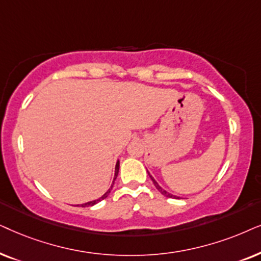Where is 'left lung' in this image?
I'll use <instances>...</instances> for the list:
<instances>
[{
	"mask_svg": "<svg viewBox=\"0 0 261 261\" xmlns=\"http://www.w3.org/2000/svg\"><path fill=\"white\" fill-rule=\"evenodd\" d=\"M148 173H149V172H148ZM149 176H150V179L152 180V182H154V185H155V187H156V189H158V190H159V192H160V193H161V194H163V196H166L167 198H178V197L173 196V194H171V193H168V192H167V191H165V190H163V189H162V187H160V185H159V184L155 181V179H154V178H152V176H151L150 174H149Z\"/></svg>",
	"mask_w": 261,
	"mask_h": 261,
	"instance_id": "1",
	"label": "left lung"
}]
</instances>
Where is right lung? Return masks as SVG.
<instances>
[{"instance_id": "obj_1", "label": "right lung", "mask_w": 261, "mask_h": 261, "mask_svg": "<svg viewBox=\"0 0 261 261\" xmlns=\"http://www.w3.org/2000/svg\"><path fill=\"white\" fill-rule=\"evenodd\" d=\"M118 172H119V161L117 162V165H116V173H114V179H113V184H114V180L117 179V175H118ZM113 186V185H112ZM112 186H111V189L107 191V192L103 194L102 197H100L99 199H96V200H93V201H88V203H86V204H81V206H83V207H86V206H92V205H94V204H96V203H99V201H101V200H103L105 199V198L109 196L110 194V192H111V190H112Z\"/></svg>"}]
</instances>
